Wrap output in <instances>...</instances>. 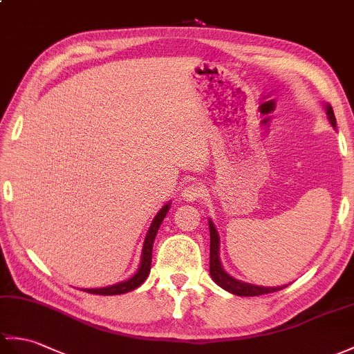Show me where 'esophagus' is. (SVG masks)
<instances>
[{
	"label": "esophagus",
	"instance_id": "1",
	"mask_svg": "<svg viewBox=\"0 0 354 354\" xmlns=\"http://www.w3.org/2000/svg\"><path fill=\"white\" fill-rule=\"evenodd\" d=\"M203 194H205L203 185L193 183L184 188L183 193H180V197H183V199L187 202H196V201H199Z\"/></svg>",
	"mask_w": 354,
	"mask_h": 354
}]
</instances>
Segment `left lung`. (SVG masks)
<instances>
[{
	"mask_svg": "<svg viewBox=\"0 0 354 354\" xmlns=\"http://www.w3.org/2000/svg\"><path fill=\"white\" fill-rule=\"evenodd\" d=\"M327 119L330 122V125L336 128V119L330 104H324ZM209 225V236H211V244H209V274L212 277L220 288H223L229 292H232L235 295H244V297H253V295H262V294H268V292H276L279 290H283L286 285L282 286H259V285H253L243 281H238V279L232 277L231 274L221 266L220 261V236L217 229L212 223V220H208Z\"/></svg>",
	"mask_w": 354,
	"mask_h": 354,
	"instance_id": "obj_1",
	"label": "left lung"
}]
</instances>
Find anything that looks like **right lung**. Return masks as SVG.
<instances>
[{"mask_svg": "<svg viewBox=\"0 0 354 354\" xmlns=\"http://www.w3.org/2000/svg\"><path fill=\"white\" fill-rule=\"evenodd\" d=\"M170 205H171L170 202L164 205V207L157 212V216L153 217L149 229H147V234L145 236V243H143V249H142V257H140V266L133 276L127 279V281L114 283L110 286H104V288H87L83 291L92 292V294H100V295H118V294H125V292H129V291L138 288V286L146 281V277L149 276L155 236H157V232L162 223V220L167 216Z\"/></svg>", "mask_w": 354, "mask_h": 354, "instance_id": "1", "label": "right lung"}]
</instances>
